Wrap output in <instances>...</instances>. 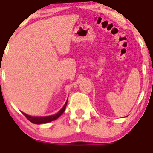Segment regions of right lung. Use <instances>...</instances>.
Returning <instances> with one entry per match:
<instances>
[{
	"label": "right lung",
	"mask_w": 153,
	"mask_h": 153,
	"mask_svg": "<svg viewBox=\"0 0 153 153\" xmlns=\"http://www.w3.org/2000/svg\"><path fill=\"white\" fill-rule=\"evenodd\" d=\"M67 101L66 102V103L64 104L63 107L62 108L60 111L56 113V114L52 115V116H49V117H30V116H29V115L26 114V113H23V114L26 117V118L29 121H30L31 123H33L34 124L47 123L51 122V121H53V120L59 118V117L62 115V113L64 112L65 109H66V106H67Z\"/></svg>",
	"instance_id": "1"
}]
</instances>
